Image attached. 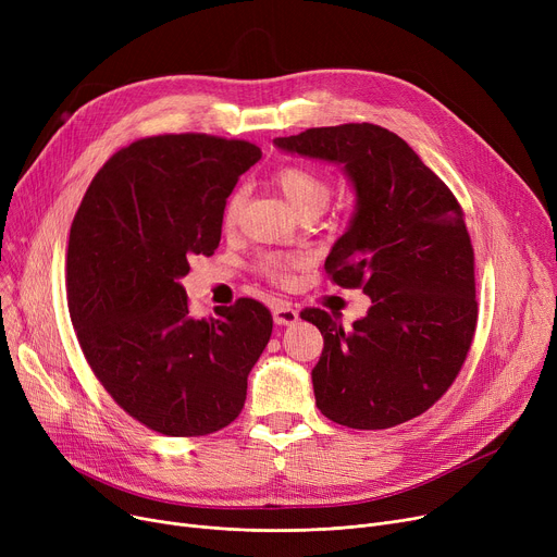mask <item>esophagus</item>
<instances>
[{"label": "esophagus", "mask_w": 557, "mask_h": 557, "mask_svg": "<svg viewBox=\"0 0 557 557\" xmlns=\"http://www.w3.org/2000/svg\"><path fill=\"white\" fill-rule=\"evenodd\" d=\"M298 318H300V313H298L296 307H290V305L284 302V300H277V302H275V307H273V320H275L277 325H294V323H298Z\"/></svg>", "instance_id": "esophagus-1"}]
</instances>
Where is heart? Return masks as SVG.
Segmentation results:
<instances>
[{"label": "heart", "mask_w": 557, "mask_h": 557, "mask_svg": "<svg viewBox=\"0 0 557 557\" xmlns=\"http://www.w3.org/2000/svg\"><path fill=\"white\" fill-rule=\"evenodd\" d=\"M275 185L280 187V191L286 196V200L294 205V208L300 214L307 212H320L325 208L332 198V183L327 181L325 173H320L313 166L307 164H282L275 175H273ZM246 200V191L244 189H234L225 202L223 208V225L232 227L237 223L242 208ZM307 257L305 255H284V252H267L257 259V271L280 284V286H288L294 284L296 280V271L305 267Z\"/></svg>", "instance_id": "obj_1"}]
</instances>
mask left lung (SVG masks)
Listing matches in <instances>:
<instances>
[{"label": "left lung", "instance_id": "8db88e82", "mask_svg": "<svg viewBox=\"0 0 557 557\" xmlns=\"http://www.w3.org/2000/svg\"><path fill=\"white\" fill-rule=\"evenodd\" d=\"M277 149L343 164L357 212L325 271L372 305L345 330L323 309L300 315L323 334L311 370L320 413L349 429L422 416L458 376L479 302L474 248L460 202L399 135L341 124L277 137Z\"/></svg>", "mask_w": 557, "mask_h": 557}]
</instances>
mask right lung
Segmentation results:
<instances>
[{
    "instance_id": "add662e5",
    "label": "right lung",
    "mask_w": 557,
    "mask_h": 557,
    "mask_svg": "<svg viewBox=\"0 0 557 557\" xmlns=\"http://www.w3.org/2000/svg\"><path fill=\"white\" fill-rule=\"evenodd\" d=\"M259 146L205 133L156 135L116 151L87 187L67 246V307L108 395L171 437L239 418L248 374L273 332L261 302L239 298L191 318L181 277L219 248L225 200Z\"/></svg>"
}]
</instances>
